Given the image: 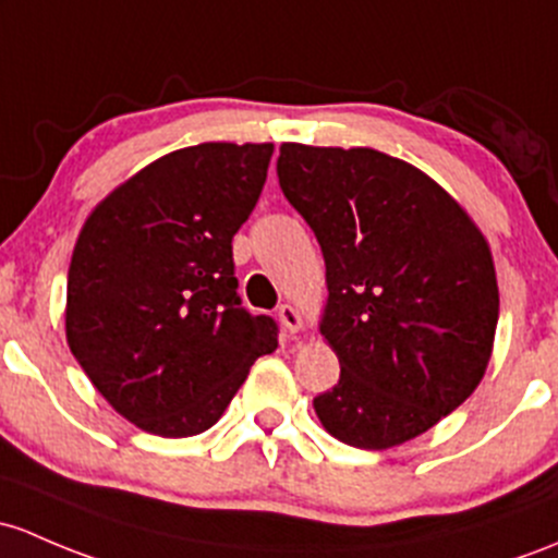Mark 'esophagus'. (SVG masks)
<instances>
[{
	"label": "esophagus",
	"instance_id": "1",
	"mask_svg": "<svg viewBox=\"0 0 558 558\" xmlns=\"http://www.w3.org/2000/svg\"><path fill=\"white\" fill-rule=\"evenodd\" d=\"M278 318H280V324H283L286 331L296 333L299 328H302V313H299L294 304H280Z\"/></svg>",
	"mask_w": 558,
	"mask_h": 558
}]
</instances>
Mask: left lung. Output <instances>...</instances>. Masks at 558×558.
Here are the masks:
<instances>
[{"instance_id":"left-lung-1","label":"left lung","mask_w":558,"mask_h":558,"mask_svg":"<svg viewBox=\"0 0 558 558\" xmlns=\"http://www.w3.org/2000/svg\"><path fill=\"white\" fill-rule=\"evenodd\" d=\"M278 179L326 262L320 333L342 372L315 414L357 449L417 438L489 363L500 294L484 234L430 175L366 146L283 144Z\"/></svg>"}]
</instances>
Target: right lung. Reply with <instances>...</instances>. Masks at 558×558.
Wrapping results in <instances>:
<instances>
[{
  "mask_svg": "<svg viewBox=\"0 0 558 558\" xmlns=\"http://www.w3.org/2000/svg\"><path fill=\"white\" fill-rule=\"evenodd\" d=\"M272 144L160 157L82 227L66 339L96 390L141 430L186 438L230 407L278 324L240 304L232 238L262 195Z\"/></svg>",
  "mask_w": 558,
  "mask_h": 558,
  "instance_id": "obj_1",
  "label": "right lung"
}]
</instances>
